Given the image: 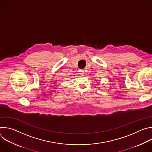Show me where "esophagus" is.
Instances as JSON below:
<instances>
[{
	"label": "esophagus",
	"mask_w": 152,
	"mask_h": 152,
	"mask_svg": "<svg viewBox=\"0 0 152 152\" xmlns=\"http://www.w3.org/2000/svg\"><path fill=\"white\" fill-rule=\"evenodd\" d=\"M79 72H80V73L81 75H84V71H83V70H79Z\"/></svg>",
	"instance_id": "34e87169"
}]
</instances>
